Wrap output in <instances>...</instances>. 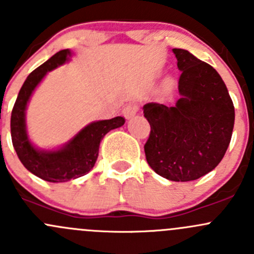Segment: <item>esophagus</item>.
Here are the masks:
<instances>
[{"mask_svg": "<svg viewBox=\"0 0 254 254\" xmlns=\"http://www.w3.org/2000/svg\"><path fill=\"white\" fill-rule=\"evenodd\" d=\"M137 112H139V106L136 103H129L123 108V115L127 119H130V118L134 117Z\"/></svg>", "mask_w": 254, "mask_h": 254, "instance_id": "esophagus-1", "label": "esophagus"}]
</instances>
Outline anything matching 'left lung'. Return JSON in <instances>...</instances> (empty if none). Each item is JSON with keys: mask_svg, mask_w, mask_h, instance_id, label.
I'll return each instance as SVG.
<instances>
[{"mask_svg": "<svg viewBox=\"0 0 254 254\" xmlns=\"http://www.w3.org/2000/svg\"><path fill=\"white\" fill-rule=\"evenodd\" d=\"M181 98L175 107L143 106L151 131L145 146L150 167L163 178L189 182L214 170L231 141L235 107L212 66L184 49H173Z\"/></svg>", "mask_w": 254, "mask_h": 254, "instance_id": "8db88e82", "label": "left lung"}]
</instances>
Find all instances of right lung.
Here are the masks:
<instances>
[{"instance_id": "add662e5", "label": "right lung", "mask_w": 254, "mask_h": 254, "mask_svg": "<svg viewBox=\"0 0 254 254\" xmlns=\"http://www.w3.org/2000/svg\"><path fill=\"white\" fill-rule=\"evenodd\" d=\"M70 55L68 49L60 50L28 76L18 93L11 115L12 143L18 158L29 172L53 183L67 182L88 173L98 158L99 143L104 135L125 123L123 117L92 123L63 148L56 151H39L30 143L25 131L28 101L48 71L63 65Z\"/></svg>"}]
</instances>
